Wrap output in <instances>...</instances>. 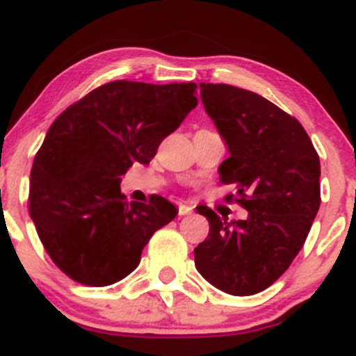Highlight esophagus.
Returning <instances> with one entry per match:
<instances>
[{
  "label": "esophagus",
  "instance_id": "obj_1",
  "mask_svg": "<svg viewBox=\"0 0 356 356\" xmlns=\"http://www.w3.org/2000/svg\"><path fill=\"white\" fill-rule=\"evenodd\" d=\"M177 211H179V216H187V214H191L192 211H194V207L187 206V204H179Z\"/></svg>",
  "mask_w": 356,
  "mask_h": 356
}]
</instances>
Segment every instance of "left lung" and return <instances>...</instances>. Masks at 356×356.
<instances>
[{
  "label": "left lung",
  "mask_w": 356,
  "mask_h": 356,
  "mask_svg": "<svg viewBox=\"0 0 356 356\" xmlns=\"http://www.w3.org/2000/svg\"><path fill=\"white\" fill-rule=\"evenodd\" d=\"M207 115L226 140L229 157L219 181L234 184L246 220L227 222L207 206L209 234L194 249L201 275L236 296L263 291L303 248L320 209V157L303 125L273 102L226 83H201Z\"/></svg>",
  "instance_id": "obj_1"
}]
</instances>
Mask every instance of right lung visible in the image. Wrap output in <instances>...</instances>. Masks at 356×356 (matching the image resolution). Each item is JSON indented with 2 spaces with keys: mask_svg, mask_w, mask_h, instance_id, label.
I'll return each instance as SVG.
<instances>
[{
  "mask_svg": "<svg viewBox=\"0 0 356 356\" xmlns=\"http://www.w3.org/2000/svg\"><path fill=\"white\" fill-rule=\"evenodd\" d=\"M195 83L100 85L55 118L30 174V216L44 251L70 280L108 286L140 263L177 209L162 195L129 202L120 175L149 164L197 105Z\"/></svg>",
  "mask_w": 356,
  "mask_h": 356,
  "instance_id": "add662e5",
  "label": "right lung"
}]
</instances>
